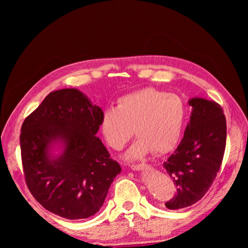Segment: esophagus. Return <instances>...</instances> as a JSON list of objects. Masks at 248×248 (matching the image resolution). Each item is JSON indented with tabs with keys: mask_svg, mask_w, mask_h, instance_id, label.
I'll return each instance as SVG.
<instances>
[{
	"mask_svg": "<svg viewBox=\"0 0 248 248\" xmlns=\"http://www.w3.org/2000/svg\"><path fill=\"white\" fill-rule=\"evenodd\" d=\"M151 166L148 164H138V165H131L132 170H150Z\"/></svg>",
	"mask_w": 248,
	"mask_h": 248,
	"instance_id": "obj_1",
	"label": "esophagus"
}]
</instances>
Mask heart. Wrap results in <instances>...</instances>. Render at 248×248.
I'll return each mask as SVG.
<instances>
[{"instance_id":"heart-1","label":"heart","mask_w":248,"mask_h":248,"mask_svg":"<svg viewBox=\"0 0 248 248\" xmlns=\"http://www.w3.org/2000/svg\"><path fill=\"white\" fill-rule=\"evenodd\" d=\"M187 119L186 103L180 96L146 87L121 96L117 107L105 109L100 131L109 146L120 150L132 137L138 139L124 153L128 161L143 158L154 150L164 154L182 138Z\"/></svg>"}]
</instances>
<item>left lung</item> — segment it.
Here are the masks:
<instances>
[{
    "mask_svg": "<svg viewBox=\"0 0 248 248\" xmlns=\"http://www.w3.org/2000/svg\"><path fill=\"white\" fill-rule=\"evenodd\" d=\"M190 121L175 152L163 164L177 187L165 203L178 210L199 201L220 170L226 143V120L219 104L201 97L188 100Z\"/></svg>",
    "mask_w": 248,
    "mask_h": 248,
    "instance_id": "left-lung-1",
    "label": "left lung"
}]
</instances>
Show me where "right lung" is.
<instances>
[{
    "mask_svg": "<svg viewBox=\"0 0 248 248\" xmlns=\"http://www.w3.org/2000/svg\"><path fill=\"white\" fill-rule=\"evenodd\" d=\"M102 108L78 89L53 91L22 125L20 150L28 189L64 219L94 216L121 167L99 130Z\"/></svg>",
    "mask_w": 248,
    "mask_h": 248,
    "instance_id": "1",
    "label": "right lung"
}]
</instances>
